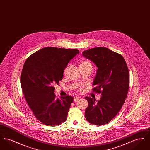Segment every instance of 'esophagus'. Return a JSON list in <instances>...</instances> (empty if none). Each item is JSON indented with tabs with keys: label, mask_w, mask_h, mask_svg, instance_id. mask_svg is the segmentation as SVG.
Wrapping results in <instances>:
<instances>
[{
	"label": "esophagus",
	"mask_w": 150,
	"mask_h": 150,
	"mask_svg": "<svg viewBox=\"0 0 150 150\" xmlns=\"http://www.w3.org/2000/svg\"><path fill=\"white\" fill-rule=\"evenodd\" d=\"M79 99H80V97H78V96H76V97H74V100L75 102L78 101Z\"/></svg>",
	"instance_id": "esophagus-1"
}]
</instances>
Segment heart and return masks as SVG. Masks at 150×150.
<instances>
[{"instance_id":"obj_1","label":"heart","mask_w":150,"mask_h":150,"mask_svg":"<svg viewBox=\"0 0 150 150\" xmlns=\"http://www.w3.org/2000/svg\"><path fill=\"white\" fill-rule=\"evenodd\" d=\"M91 64V63L88 61H83L81 62L80 64Z\"/></svg>"}]
</instances>
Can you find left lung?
<instances>
[{
    "label": "left lung",
    "instance_id": "8db88e82",
    "mask_svg": "<svg viewBox=\"0 0 150 150\" xmlns=\"http://www.w3.org/2000/svg\"><path fill=\"white\" fill-rule=\"evenodd\" d=\"M82 55L97 67L93 89L101 93L99 100L86 97V120L96 125L109 122L118 114L127 98L129 87V70L121 54L105 47H97L82 52Z\"/></svg>",
    "mask_w": 150,
    "mask_h": 150
}]
</instances>
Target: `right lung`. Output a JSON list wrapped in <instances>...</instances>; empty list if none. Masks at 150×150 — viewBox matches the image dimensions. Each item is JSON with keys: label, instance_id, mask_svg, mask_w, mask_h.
<instances>
[{"label": "right lung", "instance_id": "1", "mask_svg": "<svg viewBox=\"0 0 150 150\" xmlns=\"http://www.w3.org/2000/svg\"><path fill=\"white\" fill-rule=\"evenodd\" d=\"M79 53L77 49L45 47L28 58L22 71V92L36 118L46 125L66 120L74 98H56L53 85L62 80L66 67Z\"/></svg>", "mask_w": 150, "mask_h": 150}]
</instances>
